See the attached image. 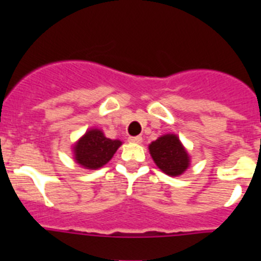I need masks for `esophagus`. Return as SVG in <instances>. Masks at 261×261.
<instances>
[{
    "label": "esophagus",
    "mask_w": 261,
    "mask_h": 261,
    "mask_svg": "<svg viewBox=\"0 0 261 261\" xmlns=\"http://www.w3.org/2000/svg\"><path fill=\"white\" fill-rule=\"evenodd\" d=\"M129 142H130V144H141L142 142V137L141 136H136V137H129V140H128Z\"/></svg>",
    "instance_id": "1"
}]
</instances>
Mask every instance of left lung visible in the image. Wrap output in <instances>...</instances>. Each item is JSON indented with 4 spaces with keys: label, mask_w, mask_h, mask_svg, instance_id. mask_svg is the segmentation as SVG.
I'll return each mask as SVG.
<instances>
[{
    "label": "left lung",
    "mask_w": 261,
    "mask_h": 261,
    "mask_svg": "<svg viewBox=\"0 0 261 261\" xmlns=\"http://www.w3.org/2000/svg\"><path fill=\"white\" fill-rule=\"evenodd\" d=\"M149 153L161 171L168 176H180L191 165V156L176 135L167 133L149 145Z\"/></svg>",
    "instance_id": "8db88e82"
}]
</instances>
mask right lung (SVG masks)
Instances as JSON below:
<instances>
[{"instance_id": "add662e5", "label": "right lung", "mask_w": 261, "mask_h": 261, "mask_svg": "<svg viewBox=\"0 0 261 261\" xmlns=\"http://www.w3.org/2000/svg\"><path fill=\"white\" fill-rule=\"evenodd\" d=\"M121 145L120 140L106 137L102 129L90 128L71 147L73 159L82 168L98 170L110 162Z\"/></svg>"}]
</instances>
